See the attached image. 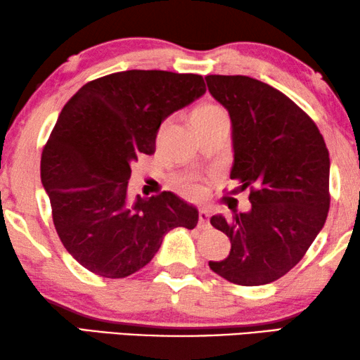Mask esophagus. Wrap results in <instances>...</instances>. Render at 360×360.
I'll use <instances>...</instances> for the list:
<instances>
[{
  "mask_svg": "<svg viewBox=\"0 0 360 360\" xmlns=\"http://www.w3.org/2000/svg\"><path fill=\"white\" fill-rule=\"evenodd\" d=\"M209 217H210V214H209L207 209L199 210V223H198V226L201 228V229H207L210 226Z\"/></svg>",
  "mask_w": 360,
  "mask_h": 360,
  "instance_id": "obj_1",
  "label": "esophagus"
}]
</instances>
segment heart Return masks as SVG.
<instances>
[{
	"label": "heart",
	"mask_w": 360,
	"mask_h": 360,
	"mask_svg": "<svg viewBox=\"0 0 360 360\" xmlns=\"http://www.w3.org/2000/svg\"><path fill=\"white\" fill-rule=\"evenodd\" d=\"M220 116H226L225 111H223L219 105L215 103H202L201 107H198L196 110H194V113L191 116V122L194 127L201 126L204 124V122H209V121H214L217 120V117ZM181 188H184V191L188 194V196H193L196 198L199 196V194L202 193V185L199 184V181L196 179H190L186 180L184 185H181Z\"/></svg>",
	"instance_id": "1"
}]
</instances>
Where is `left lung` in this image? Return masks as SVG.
I'll return each mask as SVG.
<instances>
[{"instance_id":"8db88e82","label":"left lung","mask_w":360,"mask_h":360,"mask_svg":"<svg viewBox=\"0 0 360 360\" xmlns=\"http://www.w3.org/2000/svg\"><path fill=\"white\" fill-rule=\"evenodd\" d=\"M207 87L233 122L231 179L249 190L252 209L212 226L231 252L210 269L233 284L278 281L302 260L330 207L328 150L316 122L266 82L243 75H209Z\"/></svg>"}]
</instances>
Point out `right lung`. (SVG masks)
Masks as SVG:
<instances>
[{
  "label": "right lung",
  "instance_id": "add662e5",
  "mask_svg": "<svg viewBox=\"0 0 360 360\" xmlns=\"http://www.w3.org/2000/svg\"><path fill=\"white\" fill-rule=\"evenodd\" d=\"M205 92L201 75L127 70L86 82L65 103L41 155V181L65 249L122 279L151 262L164 234L198 210L170 191L129 202L131 166L155 153L161 122Z\"/></svg>",
  "mask_w": 360,
  "mask_h": 360
}]
</instances>
